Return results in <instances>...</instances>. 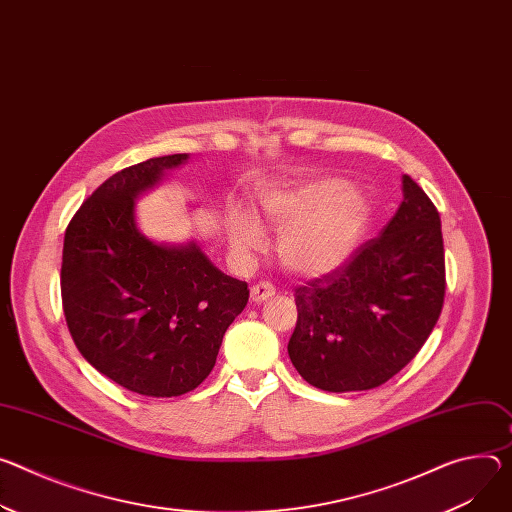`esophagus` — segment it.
I'll use <instances>...</instances> for the list:
<instances>
[{"label":"esophagus","mask_w":512,"mask_h":512,"mask_svg":"<svg viewBox=\"0 0 512 512\" xmlns=\"http://www.w3.org/2000/svg\"><path fill=\"white\" fill-rule=\"evenodd\" d=\"M273 294H275V288H273L269 282H259V284H255V286L251 288V300H253L255 304H261V302L269 300Z\"/></svg>","instance_id":"34e87169"}]
</instances>
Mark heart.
Returning <instances> with one entry per match:
<instances>
[{"instance_id":"heart-1","label":"heart","mask_w":512,"mask_h":512,"mask_svg":"<svg viewBox=\"0 0 512 512\" xmlns=\"http://www.w3.org/2000/svg\"><path fill=\"white\" fill-rule=\"evenodd\" d=\"M371 200L339 177H310L277 185L261 196V212L282 228L277 257L300 277H324L341 269L357 251L371 220ZM232 249L249 257L265 247V232L247 210L226 220Z\"/></svg>"}]
</instances>
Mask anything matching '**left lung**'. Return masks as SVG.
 Listing matches in <instances>:
<instances>
[{"mask_svg": "<svg viewBox=\"0 0 512 512\" xmlns=\"http://www.w3.org/2000/svg\"><path fill=\"white\" fill-rule=\"evenodd\" d=\"M402 204L376 239L337 271L296 290L298 320L288 353L298 374L324 392L378 388L418 353L445 296L441 218L402 175Z\"/></svg>", "mask_w": 512, "mask_h": 512, "instance_id": "obj_1", "label": "left lung"}]
</instances>
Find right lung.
<instances>
[{
    "mask_svg": "<svg viewBox=\"0 0 512 512\" xmlns=\"http://www.w3.org/2000/svg\"><path fill=\"white\" fill-rule=\"evenodd\" d=\"M190 155H167L114 173L65 232L61 294L79 353L122 388L171 398L198 388L222 337L249 300L198 243H157L136 222V200Z\"/></svg>",
    "mask_w": 512,
    "mask_h": 512,
    "instance_id": "1",
    "label": "right lung"
}]
</instances>
